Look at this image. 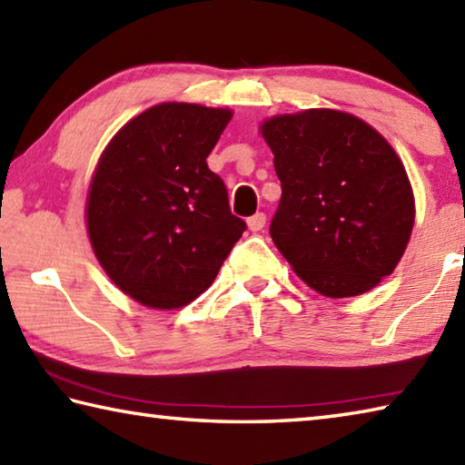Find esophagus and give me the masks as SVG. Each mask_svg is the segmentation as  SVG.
Masks as SVG:
<instances>
[{
	"label": "esophagus",
	"mask_w": 465,
	"mask_h": 465,
	"mask_svg": "<svg viewBox=\"0 0 465 465\" xmlns=\"http://www.w3.org/2000/svg\"><path fill=\"white\" fill-rule=\"evenodd\" d=\"M264 225H266V215L264 213H256V215L248 217V227L252 232H260Z\"/></svg>",
	"instance_id": "obj_1"
}]
</instances>
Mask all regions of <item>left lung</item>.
Returning a JSON list of instances; mask_svg holds the SVG:
<instances>
[{"label":"left lung","instance_id":"1","mask_svg":"<svg viewBox=\"0 0 465 465\" xmlns=\"http://www.w3.org/2000/svg\"><path fill=\"white\" fill-rule=\"evenodd\" d=\"M282 197L270 235L294 272L331 299L392 274L415 223L407 171L360 117L305 109L262 124Z\"/></svg>","mask_w":465,"mask_h":465}]
</instances>
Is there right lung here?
Wrapping results in <instances>:
<instances>
[{"mask_svg": "<svg viewBox=\"0 0 465 465\" xmlns=\"http://www.w3.org/2000/svg\"><path fill=\"white\" fill-rule=\"evenodd\" d=\"M230 120V109L160 104L125 124L99 158L87 195L91 246L142 305H189L246 232L207 166Z\"/></svg>", "mask_w": 465, "mask_h": 465, "instance_id": "obj_1", "label": "right lung"}]
</instances>
